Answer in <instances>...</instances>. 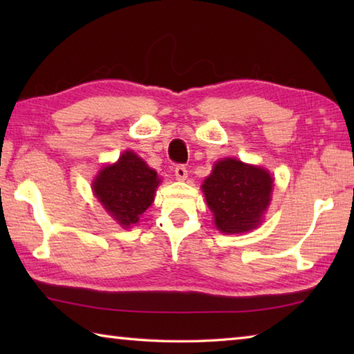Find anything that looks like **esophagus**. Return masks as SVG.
I'll use <instances>...</instances> for the list:
<instances>
[{"label": "esophagus", "mask_w": 354, "mask_h": 354, "mask_svg": "<svg viewBox=\"0 0 354 354\" xmlns=\"http://www.w3.org/2000/svg\"><path fill=\"white\" fill-rule=\"evenodd\" d=\"M175 176L178 181H185L187 179V169L184 165H176L175 167Z\"/></svg>", "instance_id": "34e87169"}]
</instances>
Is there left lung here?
Listing matches in <instances>:
<instances>
[{"label": "left lung", "mask_w": 354, "mask_h": 354, "mask_svg": "<svg viewBox=\"0 0 354 354\" xmlns=\"http://www.w3.org/2000/svg\"><path fill=\"white\" fill-rule=\"evenodd\" d=\"M273 178L267 170L247 165L237 159L215 164L203 184L215 226L226 234L250 231L259 225L270 203Z\"/></svg>", "instance_id": "obj_1"}]
</instances>
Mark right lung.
Returning <instances> with one entry per match:
<instances>
[{
  "mask_svg": "<svg viewBox=\"0 0 354 354\" xmlns=\"http://www.w3.org/2000/svg\"><path fill=\"white\" fill-rule=\"evenodd\" d=\"M158 185V173L133 151H124L117 164L100 171L93 192L106 211L127 227L151 206Z\"/></svg>",
  "mask_w": 354,
  "mask_h": 354,
  "instance_id": "right-lung-1",
  "label": "right lung"
}]
</instances>
